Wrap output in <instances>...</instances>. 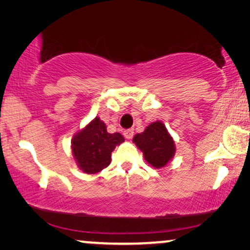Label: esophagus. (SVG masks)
I'll return each instance as SVG.
<instances>
[{
	"label": "esophagus",
	"instance_id": "esophagus-1",
	"mask_svg": "<svg viewBox=\"0 0 250 250\" xmlns=\"http://www.w3.org/2000/svg\"><path fill=\"white\" fill-rule=\"evenodd\" d=\"M133 135H134V131L133 129H126V131H124V136L127 140H131Z\"/></svg>",
	"mask_w": 250,
	"mask_h": 250
}]
</instances>
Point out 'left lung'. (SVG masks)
<instances>
[{
  "label": "left lung",
  "instance_id": "obj_1",
  "mask_svg": "<svg viewBox=\"0 0 250 250\" xmlns=\"http://www.w3.org/2000/svg\"><path fill=\"white\" fill-rule=\"evenodd\" d=\"M133 142L143 152L146 162L155 168L165 167L176 151L173 138L159 121L151 123L145 132L135 134Z\"/></svg>",
  "mask_w": 250,
  "mask_h": 250
}]
</instances>
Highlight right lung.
I'll return each mask as SVG.
<instances>
[{
    "label": "right lung",
    "instance_id": "obj_1",
    "mask_svg": "<svg viewBox=\"0 0 250 250\" xmlns=\"http://www.w3.org/2000/svg\"><path fill=\"white\" fill-rule=\"evenodd\" d=\"M125 141L121 133L107 132V126L95 117L71 140V151L77 166L86 174H95L109 166L116 146Z\"/></svg>",
    "mask_w": 250,
    "mask_h": 250
}]
</instances>
